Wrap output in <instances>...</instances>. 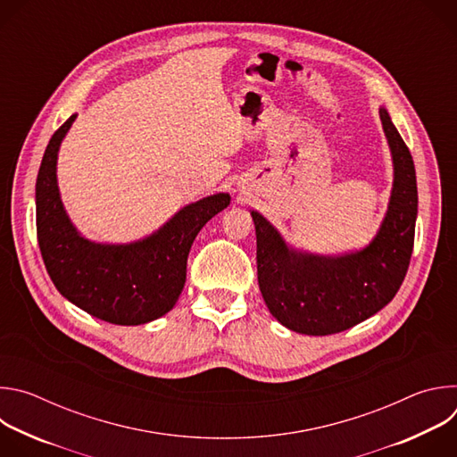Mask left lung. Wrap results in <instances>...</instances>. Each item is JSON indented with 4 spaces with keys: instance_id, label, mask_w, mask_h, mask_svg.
<instances>
[{
    "instance_id": "1",
    "label": "left lung",
    "mask_w": 457,
    "mask_h": 457,
    "mask_svg": "<svg viewBox=\"0 0 457 457\" xmlns=\"http://www.w3.org/2000/svg\"><path fill=\"white\" fill-rule=\"evenodd\" d=\"M383 134L393 157V189L372 240L356 251L323 256L296 249L258 212L256 231L260 293L270 312L289 331L328 337L376 314L398 293L412 254L418 186L412 155L379 106Z\"/></svg>"
}]
</instances>
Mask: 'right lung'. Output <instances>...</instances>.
I'll return each mask as SVG.
<instances>
[{
	"instance_id": "1",
	"label": "right lung",
	"mask_w": 457,
	"mask_h": 457,
	"mask_svg": "<svg viewBox=\"0 0 457 457\" xmlns=\"http://www.w3.org/2000/svg\"><path fill=\"white\" fill-rule=\"evenodd\" d=\"M78 113L52 136L36 180V226L55 289L85 312L115 325H143L177 303L191 244L231 203L213 193L180 208L159 229L132 242L90 240L71 220L57 184V155Z\"/></svg>"
}]
</instances>
